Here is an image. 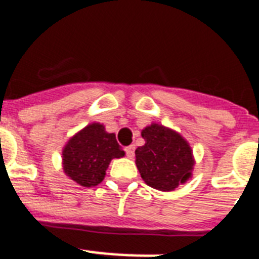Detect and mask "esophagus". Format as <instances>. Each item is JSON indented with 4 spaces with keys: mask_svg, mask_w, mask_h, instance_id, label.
I'll return each mask as SVG.
<instances>
[{
    "mask_svg": "<svg viewBox=\"0 0 259 259\" xmlns=\"http://www.w3.org/2000/svg\"><path fill=\"white\" fill-rule=\"evenodd\" d=\"M125 150H126V155H127L129 158H133V157H134V150H136V148H134V145H130V146H127V148H126Z\"/></svg>",
    "mask_w": 259,
    "mask_h": 259,
    "instance_id": "34e87169",
    "label": "esophagus"
}]
</instances>
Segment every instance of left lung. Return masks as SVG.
<instances>
[{
	"instance_id": "8db88e82",
	"label": "left lung",
	"mask_w": 259,
	"mask_h": 259,
	"mask_svg": "<svg viewBox=\"0 0 259 259\" xmlns=\"http://www.w3.org/2000/svg\"><path fill=\"white\" fill-rule=\"evenodd\" d=\"M142 138L145 145L137 148L136 163L150 188L170 191L190 178L194 159L180 134L153 123L142 130Z\"/></svg>"
}]
</instances>
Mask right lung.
Segmentation results:
<instances>
[{
  "mask_svg": "<svg viewBox=\"0 0 259 259\" xmlns=\"http://www.w3.org/2000/svg\"><path fill=\"white\" fill-rule=\"evenodd\" d=\"M123 155L125 151L115 140L114 133L105 132L100 123H90L65 146L64 170L77 184L90 188L104 180L111 159Z\"/></svg>",
  "mask_w": 259,
  "mask_h": 259,
  "instance_id": "1",
  "label": "right lung"
}]
</instances>
